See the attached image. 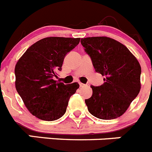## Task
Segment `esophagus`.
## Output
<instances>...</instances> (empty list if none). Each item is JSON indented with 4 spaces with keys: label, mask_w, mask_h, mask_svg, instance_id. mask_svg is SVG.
Here are the masks:
<instances>
[{
    "label": "esophagus",
    "mask_w": 152,
    "mask_h": 152,
    "mask_svg": "<svg viewBox=\"0 0 152 152\" xmlns=\"http://www.w3.org/2000/svg\"><path fill=\"white\" fill-rule=\"evenodd\" d=\"M79 84H80V88H83V87H84V86H86L85 84H82V83H79Z\"/></svg>",
    "instance_id": "obj_1"
}]
</instances>
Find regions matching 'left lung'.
<instances>
[{
    "label": "left lung",
    "instance_id": "8db88e82",
    "mask_svg": "<svg viewBox=\"0 0 152 152\" xmlns=\"http://www.w3.org/2000/svg\"><path fill=\"white\" fill-rule=\"evenodd\" d=\"M80 43L92 60L96 72L105 77L85 100L88 111L101 119L121 116L141 89V66L127 47L107 36L81 39Z\"/></svg>",
    "mask_w": 152,
    "mask_h": 152
}]
</instances>
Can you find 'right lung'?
Returning <instances> with one entry per match:
<instances>
[{
    "mask_svg": "<svg viewBox=\"0 0 152 152\" xmlns=\"http://www.w3.org/2000/svg\"><path fill=\"white\" fill-rule=\"evenodd\" d=\"M80 38L46 37L31 45L15 66V86L28 110L45 121L65 113L77 82L64 84L53 79L61 71L64 56L77 46Z\"/></svg>",
    "mask_w": 152,
    "mask_h": 152,
    "instance_id": "right-lung-1",
    "label": "right lung"
}]
</instances>
